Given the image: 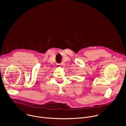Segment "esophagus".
<instances>
[{"label": "esophagus", "mask_w": 126, "mask_h": 126, "mask_svg": "<svg viewBox=\"0 0 126 126\" xmlns=\"http://www.w3.org/2000/svg\"><path fill=\"white\" fill-rule=\"evenodd\" d=\"M61 66V64H57V67H60Z\"/></svg>", "instance_id": "obj_1"}]
</instances>
